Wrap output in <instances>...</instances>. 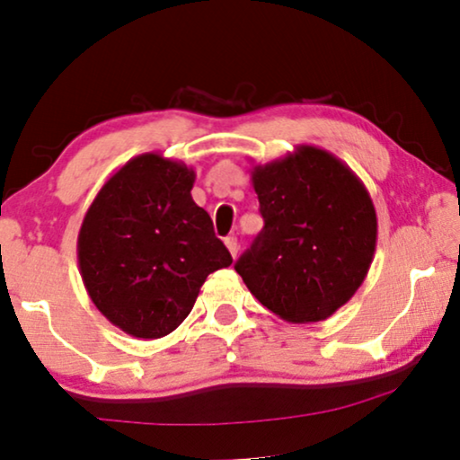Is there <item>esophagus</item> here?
Wrapping results in <instances>:
<instances>
[{
	"mask_svg": "<svg viewBox=\"0 0 460 460\" xmlns=\"http://www.w3.org/2000/svg\"><path fill=\"white\" fill-rule=\"evenodd\" d=\"M225 245H227V250H229V253L233 258L237 256V252H239V243H237V237H227L225 239Z\"/></svg>",
	"mask_w": 460,
	"mask_h": 460,
	"instance_id": "esophagus-1",
	"label": "esophagus"
}]
</instances>
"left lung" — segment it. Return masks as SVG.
<instances>
[{"mask_svg": "<svg viewBox=\"0 0 460 460\" xmlns=\"http://www.w3.org/2000/svg\"><path fill=\"white\" fill-rule=\"evenodd\" d=\"M264 229L235 262L253 297L279 318H331L372 266L378 218L361 180L324 148L301 144L252 169Z\"/></svg>", "mask_w": 460, "mask_h": 460, "instance_id": "8db88e82", "label": "left lung"}]
</instances>
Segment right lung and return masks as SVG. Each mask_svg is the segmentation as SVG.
Wrapping results in <instances>:
<instances>
[{
  "label": "right lung",
  "mask_w": 460,
  "mask_h": 460,
  "mask_svg": "<svg viewBox=\"0 0 460 460\" xmlns=\"http://www.w3.org/2000/svg\"><path fill=\"white\" fill-rule=\"evenodd\" d=\"M188 164L144 153L109 177L78 233L93 304L136 339H161L188 318L210 272L233 258L191 200Z\"/></svg>",
  "instance_id": "obj_1"
}]
</instances>
